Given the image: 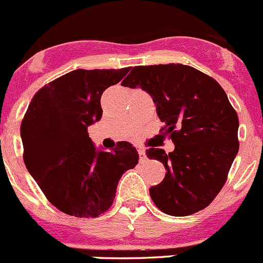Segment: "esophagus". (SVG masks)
Masks as SVG:
<instances>
[{
  "instance_id": "esophagus-1",
  "label": "esophagus",
  "mask_w": 263,
  "mask_h": 263,
  "mask_svg": "<svg viewBox=\"0 0 263 263\" xmlns=\"http://www.w3.org/2000/svg\"><path fill=\"white\" fill-rule=\"evenodd\" d=\"M138 154H139L140 162H143L147 159V154H145V151L143 149V148H139V149H138Z\"/></svg>"
}]
</instances>
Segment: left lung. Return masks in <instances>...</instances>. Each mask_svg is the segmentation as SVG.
Segmentation results:
<instances>
[{
	"mask_svg": "<svg viewBox=\"0 0 263 263\" xmlns=\"http://www.w3.org/2000/svg\"><path fill=\"white\" fill-rule=\"evenodd\" d=\"M121 85L151 95L175 149L145 152L166 176L149 194L159 210L186 216L205 209L227 181L239 149L238 115L215 80L183 64L138 66Z\"/></svg>",
	"mask_w": 263,
	"mask_h": 263,
	"instance_id": "left-lung-1",
	"label": "left lung"
}]
</instances>
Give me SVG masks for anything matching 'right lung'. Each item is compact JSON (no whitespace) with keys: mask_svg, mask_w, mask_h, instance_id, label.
<instances>
[{"mask_svg":"<svg viewBox=\"0 0 263 263\" xmlns=\"http://www.w3.org/2000/svg\"><path fill=\"white\" fill-rule=\"evenodd\" d=\"M76 69L32 97L21 123L24 162L40 190L61 212L95 218L111 206L119 180L139 154L128 142L99 149L88 126L102 116L101 95L129 72Z\"/></svg>","mask_w":263,"mask_h":263,"instance_id":"right-lung-1","label":"right lung"}]
</instances>
